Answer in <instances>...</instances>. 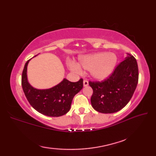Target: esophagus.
Instances as JSON below:
<instances>
[{
  "mask_svg": "<svg viewBox=\"0 0 156 156\" xmlns=\"http://www.w3.org/2000/svg\"><path fill=\"white\" fill-rule=\"evenodd\" d=\"M84 87H87V86L88 85V81L87 80H84Z\"/></svg>",
  "mask_w": 156,
  "mask_h": 156,
  "instance_id": "obj_1",
  "label": "esophagus"
}]
</instances>
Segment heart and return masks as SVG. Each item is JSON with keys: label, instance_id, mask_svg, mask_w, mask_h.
Masks as SVG:
<instances>
[{"label": "heart", "instance_id": "b5f03b06", "mask_svg": "<svg viewBox=\"0 0 156 156\" xmlns=\"http://www.w3.org/2000/svg\"><path fill=\"white\" fill-rule=\"evenodd\" d=\"M117 63V57L111 53H98L82 58L80 64L82 68L90 70V74L98 80H103L110 75ZM69 68L73 72L80 73L82 69L78 64L72 63Z\"/></svg>", "mask_w": 156, "mask_h": 156}]
</instances>
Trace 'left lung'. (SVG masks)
Wrapping results in <instances>:
<instances>
[{"instance_id":"8db88e82","label":"left lung","mask_w":156,"mask_h":156,"mask_svg":"<svg viewBox=\"0 0 156 156\" xmlns=\"http://www.w3.org/2000/svg\"><path fill=\"white\" fill-rule=\"evenodd\" d=\"M139 79L137 63L130 55L116 66L107 78L89 81L93 90L91 104L102 113H113L127 105L136 89Z\"/></svg>"}]
</instances>
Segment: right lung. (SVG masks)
Instances as JSON below:
<instances>
[{
	"mask_svg": "<svg viewBox=\"0 0 156 156\" xmlns=\"http://www.w3.org/2000/svg\"><path fill=\"white\" fill-rule=\"evenodd\" d=\"M25 63L21 78V85L26 98L32 107L40 113L49 117H60L67 113L71 107L74 96L83 88V79L72 82L64 79L55 87L46 90H37L29 84Z\"/></svg>",
	"mask_w": 156,
	"mask_h": 156,
	"instance_id": "add662e5",
	"label": "right lung"
}]
</instances>
